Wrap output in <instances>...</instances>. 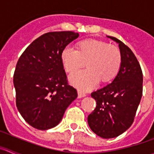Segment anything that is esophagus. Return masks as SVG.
<instances>
[{"instance_id": "34e87169", "label": "esophagus", "mask_w": 154, "mask_h": 154, "mask_svg": "<svg viewBox=\"0 0 154 154\" xmlns=\"http://www.w3.org/2000/svg\"><path fill=\"white\" fill-rule=\"evenodd\" d=\"M85 96H86V95H85V93H83V92H82L81 91H79V90L78 91V98H79V99L83 98V97H85Z\"/></svg>"}]
</instances>
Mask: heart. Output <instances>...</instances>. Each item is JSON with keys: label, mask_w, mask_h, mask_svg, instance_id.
<instances>
[{"label": "heart", "mask_w": 154, "mask_h": 154, "mask_svg": "<svg viewBox=\"0 0 154 154\" xmlns=\"http://www.w3.org/2000/svg\"><path fill=\"white\" fill-rule=\"evenodd\" d=\"M62 60L68 72H73L87 62L88 69L72 74L69 81L81 90L89 91L101 79L103 82L112 79L120 69L122 58L117 47L91 39L82 42L79 50L66 46L62 51Z\"/></svg>", "instance_id": "1"}]
</instances>
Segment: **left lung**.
Returning <instances> with one entry per match:
<instances>
[{
    "instance_id": "8db88e82",
    "label": "left lung",
    "mask_w": 154,
    "mask_h": 154,
    "mask_svg": "<svg viewBox=\"0 0 154 154\" xmlns=\"http://www.w3.org/2000/svg\"><path fill=\"white\" fill-rule=\"evenodd\" d=\"M119 44L121 66L112 82L91 94L96 107L88 116V124L104 139L121 135L133 124L143 95V73L137 58L129 47L114 37Z\"/></svg>"
}]
</instances>
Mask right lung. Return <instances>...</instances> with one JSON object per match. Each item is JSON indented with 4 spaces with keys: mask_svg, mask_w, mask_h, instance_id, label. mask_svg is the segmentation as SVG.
I'll return each instance as SVG.
<instances>
[{
    "mask_svg": "<svg viewBox=\"0 0 154 154\" xmlns=\"http://www.w3.org/2000/svg\"><path fill=\"white\" fill-rule=\"evenodd\" d=\"M79 36L73 31L44 34L17 61L14 75L16 105L24 120L35 129L56 126L78 96L76 89L68 84L62 53Z\"/></svg>",
    "mask_w": 154,
    "mask_h": 154,
    "instance_id": "right-lung-1",
    "label": "right lung"
}]
</instances>
